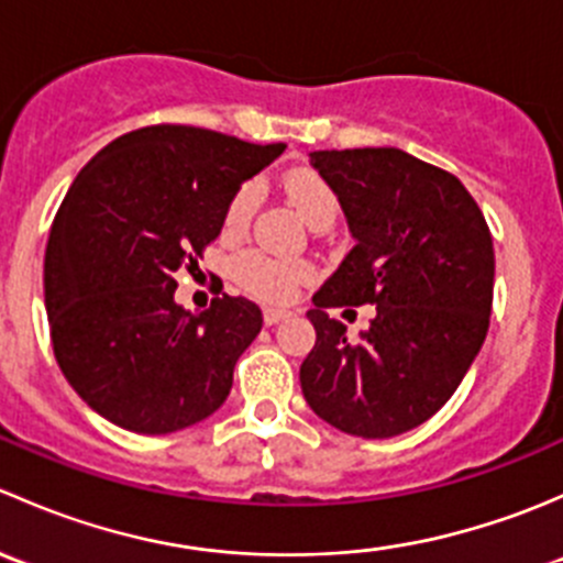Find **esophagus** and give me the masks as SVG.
<instances>
[{"instance_id": "34e87169", "label": "esophagus", "mask_w": 563, "mask_h": 563, "mask_svg": "<svg viewBox=\"0 0 563 563\" xmlns=\"http://www.w3.org/2000/svg\"><path fill=\"white\" fill-rule=\"evenodd\" d=\"M286 318H291V313H288V310H277V308H266L264 310V323H266V327H275V323L286 321Z\"/></svg>"}]
</instances>
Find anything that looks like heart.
Returning a JSON list of instances; mask_svg holds the SVG:
<instances>
[{
  "mask_svg": "<svg viewBox=\"0 0 563 563\" xmlns=\"http://www.w3.org/2000/svg\"><path fill=\"white\" fill-rule=\"evenodd\" d=\"M288 201L297 207V212L308 220L310 225L332 223L338 214L340 201L334 187L323 179L321 174L299 168L283 179ZM261 190L255 181H245L229 198L223 212V231L225 234H240L247 229L255 207H258ZM313 277V264L305 258H277V255L261 253V250H242L231 261V280L247 297L258 299L266 305H288L297 297L299 286Z\"/></svg>",
  "mask_w": 563,
  "mask_h": 563,
  "instance_id": "1",
  "label": "heart"
}]
</instances>
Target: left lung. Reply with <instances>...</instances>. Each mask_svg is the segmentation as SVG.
Listing matches in <instances>:
<instances>
[{
	"mask_svg": "<svg viewBox=\"0 0 563 563\" xmlns=\"http://www.w3.org/2000/svg\"><path fill=\"white\" fill-rule=\"evenodd\" d=\"M310 161L338 192L356 245L313 294L302 395L343 433L391 439L450 400L485 343L490 229L455 174L395 146L323 150ZM360 303H376L377 318L354 344L328 310Z\"/></svg>",
	"mask_w": 563,
	"mask_h": 563,
	"instance_id": "1",
	"label": "left lung"
}]
</instances>
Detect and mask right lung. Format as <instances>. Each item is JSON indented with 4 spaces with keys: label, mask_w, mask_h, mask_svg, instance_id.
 <instances>
[{
    "label": "right lung",
    "mask_w": 563,
    "mask_h": 563,
    "mask_svg": "<svg viewBox=\"0 0 563 563\" xmlns=\"http://www.w3.org/2000/svg\"><path fill=\"white\" fill-rule=\"evenodd\" d=\"M286 144H247L190 124H150L100 150L67 190L45 245L43 288L59 371L108 422L144 435L218 411L261 332L258 305L174 302L236 187Z\"/></svg>",
    "instance_id": "1"
}]
</instances>
